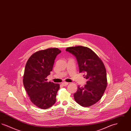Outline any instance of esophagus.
I'll use <instances>...</instances> for the list:
<instances>
[{
	"mask_svg": "<svg viewBox=\"0 0 131 131\" xmlns=\"http://www.w3.org/2000/svg\"><path fill=\"white\" fill-rule=\"evenodd\" d=\"M68 84V82H63L62 83V85L64 86H67V85Z\"/></svg>",
	"mask_w": 131,
	"mask_h": 131,
	"instance_id": "obj_1",
	"label": "esophagus"
}]
</instances>
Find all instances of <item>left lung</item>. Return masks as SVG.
<instances>
[{"mask_svg": "<svg viewBox=\"0 0 131 131\" xmlns=\"http://www.w3.org/2000/svg\"><path fill=\"white\" fill-rule=\"evenodd\" d=\"M66 50L75 56L80 73H85L84 77L87 80L84 87L78 86L74 94L75 101L84 107L92 106L101 99L107 86L105 65L99 56L87 47H68Z\"/></svg>", "mask_w": 131, "mask_h": 131, "instance_id": "left-lung-1", "label": "left lung"}]
</instances>
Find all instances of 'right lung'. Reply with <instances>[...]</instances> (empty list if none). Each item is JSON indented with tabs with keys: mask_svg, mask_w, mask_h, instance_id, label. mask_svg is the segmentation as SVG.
<instances>
[{
	"mask_svg": "<svg viewBox=\"0 0 131 131\" xmlns=\"http://www.w3.org/2000/svg\"><path fill=\"white\" fill-rule=\"evenodd\" d=\"M61 51L50 48L38 51L28 59L23 77V83L31 102L39 108L47 109L56 102L60 88L58 83L47 81L52 70L56 56Z\"/></svg>",
	"mask_w": 131,
	"mask_h": 131,
	"instance_id": "add662e5",
	"label": "right lung"
}]
</instances>
